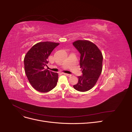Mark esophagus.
Returning a JSON list of instances; mask_svg holds the SVG:
<instances>
[{
  "label": "esophagus",
  "instance_id": "obj_1",
  "mask_svg": "<svg viewBox=\"0 0 132 132\" xmlns=\"http://www.w3.org/2000/svg\"><path fill=\"white\" fill-rule=\"evenodd\" d=\"M62 74H63L64 75H66V76H67V77H71V76H72V75L70 74H67V73H62Z\"/></svg>",
  "mask_w": 132,
  "mask_h": 132
}]
</instances>
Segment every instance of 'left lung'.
Returning a JSON list of instances; mask_svg holds the SVG:
<instances>
[{
    "instance_id": "8db88e82",
    "label": "left lung",
    "mask_w": 132,
    "mask_h": 132,
    "mask_svg": "<svg viewBox=\"0 0 132 132\" xmlns=\"http://www.w3.org/2000/svg\"><path fill=\"white\" fill-rule=\"evenodd\" d=\"M80 53V65L82 75L78 77L75 89L85 92L91 89L97 81L102 71L103 55L98 47L91 42L78 40L73 43Z\"/></svg>"
}]
</instances>
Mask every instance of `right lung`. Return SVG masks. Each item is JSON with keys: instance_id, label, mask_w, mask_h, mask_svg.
Here are the masks:
<instances>
[{"instance_id": "add662e5", "label": "right lung", "mask_w": 132, "mask_h": 132, "mask_svg": "<svg viewBox=\"0 0 132 132\" xmlns=\"http://www.w3.org/2000/svg\"><path fill=\"white\" fill-rule=\"evenodd\" d=\"M59 44L51 42H39L34 45L24 58L25 73L30 84L36 90L47 93L57 84L58 74L45 69L48 57Z\"/></svg>"}]
</instances>
